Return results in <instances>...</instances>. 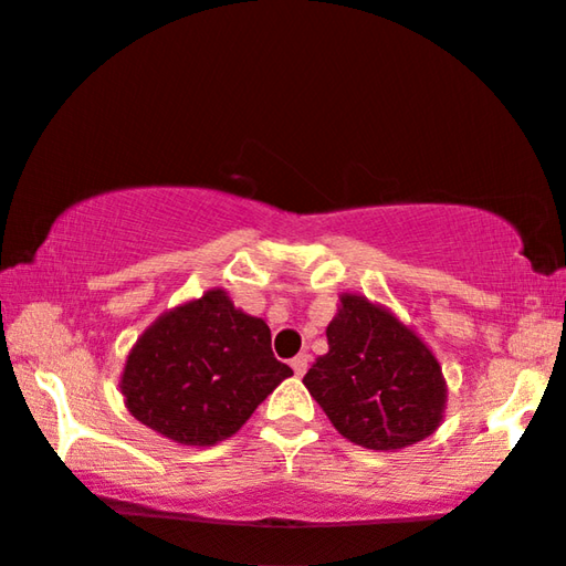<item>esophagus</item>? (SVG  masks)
Instances as JSON below:
<instances>
[{
	"instance_id": "1",
	"label": "esophagus",
	"mask_w": 566,
	"mask_h": 566,
	"mask_svg": "<svg viewBox=\"0 0 566 566\" xmlns=\"http://www.w3.org/2000/svg\"><path fill=\"white\" fill-rule=\"evenodd\" d=\"M290 365H292V370H295L297 378H303V375L307 373V365H311V357H307V354H297Z\"/></svg>"
}]
</instances>
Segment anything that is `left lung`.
<instances>
[{
  "instance_id": "obj_1",
  "label": "left lung",
  "mask_w": 566,
  "mask_h": 566,
  "mask_svg": "<svg viewBox=\"0 0 566 566\" xmlns=\"http://www.w3.org/2000/svg\"><path fill=\"white\" fill-rule=\"evenodd\" d=\"M326 336L328 352L303 382L338 434L359 448L396 453L437 432L448 382L417 331L386 305L344 292Z\"/></svg>"
}]
</instances>
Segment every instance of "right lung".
<instances>
[{
  "label": "right lung",
  "instance_id": "right-lung-1",
  "mask_svg": "<svg viewBox=\"0 0 566 566\" xmlns=\"http://www.w3.org/2000/svg\"><path fill=\"white\" fill-rule=\"evenodd\" d=\"M290 375L271 354L266 321L243 313L214 287L142 331L118 388L132 417L157 434L212 448L235 434Z\"/></svg>",
  "mask_w": 566,
  "mask_h": 566
}]
</instances>
